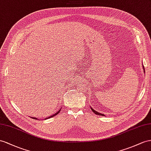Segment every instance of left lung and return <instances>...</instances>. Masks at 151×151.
<instances>
[{"instance_id":"8db88e82","label":"left lung","mask_w":151,"mask_h":151,"mask_svg":"<svg viewBox=\"0 0 151 151\" xmlns=\"http://www.w3.org/2000/svg\"><path fill=\"white\" fill-rule=\"evenodd\" d=\"M143 69H144V71L145 72V69H144V66H143ZM91 110H92V111H93V112H94V114H96V115H99L105 116V115H104V114H101V113H99V112H98V111H96V110H94L93 109H92V108H91Z\"/></svg>"}]
</instances>
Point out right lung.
Segmentation results:
<instances>
[{
	"label": "right lung",
	"mask_w": 151,
	"mask_h": 151,
	"mask_svg": "<svg viewBox=\"0 0 151 151\" xmlns=\"http://www.w3.org/2000/svg\"><path fill=\"white\" fill-rule=\"evenodd\" d=\"M60 111V109L59 111H57V112H56L55 114H53V115H51V116H50V117H47V118H46L45 119H49V118H51V117H53V116H55V115H57L58 114H59ZM31 118H32V119H37V118H36V117H31Z\"/></svg>",
	"instance_id": "add662e5"
}]
</instances>
